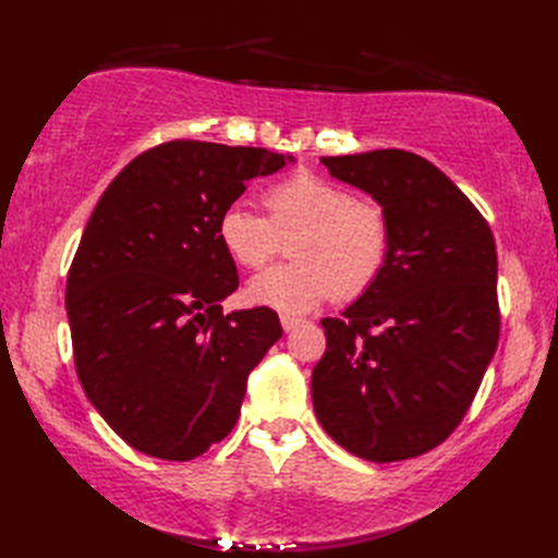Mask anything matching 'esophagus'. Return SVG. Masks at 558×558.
<instances>
[{
    "label": "esophagus",
    "instance_id": "obj_1",
    "mask_svg": "<svg viewBox=\"0 0 558 558\" xmlns=\"http://www.w3.org/2000/svg\"><path fill=\"white\" fill-rule=\"evenodd\" d=\"M280 324H282V330H288V333H290V330H294V328H298V326L302 324V318L290 316V314H282V316H280Z\"/></svg>",
    "mask_w": 558,
    "mask_h": 558
}]
</instances>
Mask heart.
<instances>
[{"instance_id":"heart-1","label":"heart","mask_w":558,"mask_h":558,"mask_svg":"<svg viewBox=\"0 0 558 558\" xmlns=\"http://www.w3.org/2000/svg\"><path fill=\"white\" fill-rule=\"evenodd\" d=\"M266 216L244 204L220 213L218 240L242 268H260L288 244L292 264L272 266L248 280V300L282 314L316 310L336 292L357 300L384 276L390 256L386 210L360 201L352 189L318 174H294L270 186Z\"/></svg>"}]
</instances>
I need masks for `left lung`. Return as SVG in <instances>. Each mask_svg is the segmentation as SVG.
<instances>
[{
	"instance_id": "obj_1",
	"label": "left lung",
	"mask_w": 558,
	"mask_h": 558,
	"mask_svg": "<svg viewBox=\"0 0 558 558\" xmlns=\"http://www.w3.org/2000/svg\"><path fill=\"white\" fill-rule=\"evenodd\" d=\"M322 162L386 210L390 256L372 290L322 322L314 412L357 458L422 456L465 417L499 342L494 234L472 201L410 150Z\"/></svg>"
}]
</instances>
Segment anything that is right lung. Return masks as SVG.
Here are the masks:
<instances>
[{
    "instance_id": "right-lung-1",
    "label": "right lung",
    "mask_w": 558,
    "mask_h": 558,
    "mask_svg": "<svg viewBox=\"0 0 558 558\" xmlns=\"http://www.w3.org/2000/svg\"><path fill=\"white\" fill-rule=\"evenodd\" d=\"M290 156L208 141L141 153L105 189L66 278L78 381L114 434L192 460L240 417L246 378L282 336L268 306L222 314L240 286L220 213Z\"/></svg>"
}]
</instances>
